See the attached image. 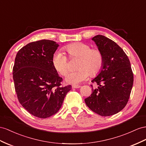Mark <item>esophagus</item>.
Instances as JSON below:
<instances>
[{
  "instance_id": "34e87169",
  "label": "esophagus",
  "mask_w": 146,
  "mask_h": 146,
  "mask_svg": "<svg viewBox=\"0 0 146 146\" xmlns=\"http://www.w3.org/2000/svg\"><path fill=\"white\" fill-rule=\"evenodd\" d=\"M81 86L80 85H76V84H73L72 85V88H80Z\"/></svg>"
}]
</instances>
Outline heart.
<instances>
[{
	"label": "heart",
	"mask_w": 146,
	"mask_h": 146,
	"mask_svg": "<svg viewBox=\"0 0 146 146\" xmlns=\"http://www.w3.org/2000/svg\"><path fill=\"white\" fill-rule=\"evenodd\" d=\"M70 58H80L76 72L67 74L66 81L68 83L77 84L86 80L89 75L95 76L102 70L104 63V55L98 48H91L88 44L72 43L65 47ZM52 64L55 70L65 76L69 70V59L61 51H57L52 57Z\"/></svg>",
	"instance_id": "b5f03b06"
}]
</instances>
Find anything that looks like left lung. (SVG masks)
Wrapping results in <instances>:
<instances>
[{"mask_svg":"<svg viewBox=\"0 0 146 146\" xmlns=\"http://www.w3.org/2000/svg\"><path fill=\"white\" fill-rule=\"evenodd\" d=\"M92 39L103 52L104 63L101 72L92 81L98 88H92L91 96L84 101L92 111L107 117L117 113L128 103L133 73L128 56L117 43L102 35Z\"/></svg>","mask_w":146,"mask_h":146,"instance_id":"1","label":"left lung"}]
</instances>
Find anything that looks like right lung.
Returning <instances> with one entry per match:
<instances>
[{"label":"right lung","mask_w":146,"mask_h":146,"mask_svg":"<svg viewBox=\"0 0 146 146\" xmlns=\"http://www.w3.org/2000/svg\"><path fill=\"white\" fill-rule=\"evenodd\" d=\"M58 46L54 40L43 39L26 45L18 50L13 67L15 89L21 105L40 118L55 114L72 86H62L52 64Z\"/></svg>","instance_id":"1"}]
</instances>
